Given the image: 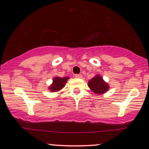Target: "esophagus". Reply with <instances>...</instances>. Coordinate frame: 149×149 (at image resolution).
I'll return each instance as SVG.
<instances>
[{
  "label": "esophagus",
  "mask_w": 149,
  "mask_h": 149,
  "mask_svg": "<svg viewBox=\"0 0 149 149\" xmlns=\"http://www.w3.org/2000/svg\"><path fill=\"white\" fill-rule=\"evenodd\" d=\"M75 77L77 78H82V75L81 74H76L75 75Z\"/></svg>",
  "instance_id": "34e87169"
}]
</instances>
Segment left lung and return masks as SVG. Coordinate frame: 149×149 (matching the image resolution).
I'll use <instances>...</instances> for the list:
<instances>
[{
  "mask_svg": "<svg viewBox=\"0 0 149 149\" xmlns=\"http://www.w3.org/2000/svg\"><path fill=\"white\" fill-rule=\"evenodd\" d=\"M88 86L95 93L98 95L104 93L109 88L107 83H105L103 80V78L99 75L95 76L89 81Z\"/></svg>",
  "mask_w": 149,
  "mask_h": 149,
  "instance_id": "left-lung-1",
  "label": "left lung"
}]
</instances>
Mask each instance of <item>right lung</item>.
<instances>
[{
    "label": "right lung",
    "mask_w": 149,
    "mask_h": 149,
    "mask_svg": "<svg viewBox=\"0 0 149 149\" xmlns=\"http://www.w3.org/2000/svg\"><path fill=\"white\" fill-rule=\"evenodd\" d=\"M69 79L68 77L66 78H59V77H56L53 80V83L52 85H51L50 88L49 89L51 90L52 92H56L58 90H61V88H63L64 87L65 83H66V80Z\"/></svg>",
    "instance_id": "add662e5"
}]
</instances>
